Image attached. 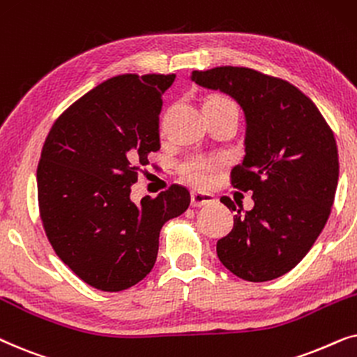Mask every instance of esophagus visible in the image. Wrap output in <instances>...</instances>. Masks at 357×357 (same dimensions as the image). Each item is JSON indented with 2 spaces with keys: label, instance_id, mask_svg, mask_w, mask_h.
Returning <instances> with one entry per match:
<instances>
[{
  "label": "esophagus",
  "instance_id": "obj_1",
  "mask_svg": "<svg viewBox=\"0 0 357 357\" xmlns=\"http://www.w3.org/2000/svg\"><path fill=\"white\" fill-rule=\"evenodd\" d=\"M215 202V196L211 192H201V191H192L191 192V204L192 207H202L207 204Z\"/></svg>",
  "mask_w": 357,
  "mask_h": 357
}]
</instances>
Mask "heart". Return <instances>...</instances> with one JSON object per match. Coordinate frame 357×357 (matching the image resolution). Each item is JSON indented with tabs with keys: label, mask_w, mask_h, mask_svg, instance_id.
<instances>
[{
	"label": "heart",
	"mask_w": 357,
	"mask_h": 357,
	"mask_svg": "<svg viewBox=\"0 0 357 357\" xmlns=\"http://www.w3.org/2000/svg\"><path fill=\"white\" fill-rule=\"evenodd\" d=\"M202 109H235V102L223 94L213 93L204 98ZM222 160L218 156H189L179 165V174L196 186H207L212 181L213 174L220 169Z\"/></svg>",
	"instance_id": "1"
}]
</instances>
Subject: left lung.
Listing matches in <instances>:
<instances>
[{
    "label": "left lung",
    "mask_w": 357,
    "mask_h": 357,
    "mask_svg": "<svg viewBox=\"0 0 357 357\" xmlns=\"http://www.w3.org/2000/svg\"><path fill=\"white\" fill-rule=\"evenodd\" d=\"M199 86L235 98L246 116L245 158L230 183L251 191L255 207L236 212L230 234L217 241L222 264L250 282L296 268L326 225L338 186L335 134L315 102L286 79L245 66L192 71Z\"/></svg>",
    "instance_id": "1"
}]
</instances>
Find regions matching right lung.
Segmentation results:
<instances>
[{
	"label": "right lung",
	"mask_w": 357,
	"mask_h": 357,
	"mask_svg": "<svg viewBox=\"0 0 357 357\" xmlns=\"http://www.w3.org/2000/svg\"><path fill=\"white\" fill-rule=\"evenodd\" d=\"M176 75H119L60 114L42 146L37 197L56 256L104 292L126 291L153 268L161 227L188 211L191 194L171 184L130 201V186L160 150L161 96Z\"/></svg>",
	"instance_id": "add662e5"
}]
</instances>
